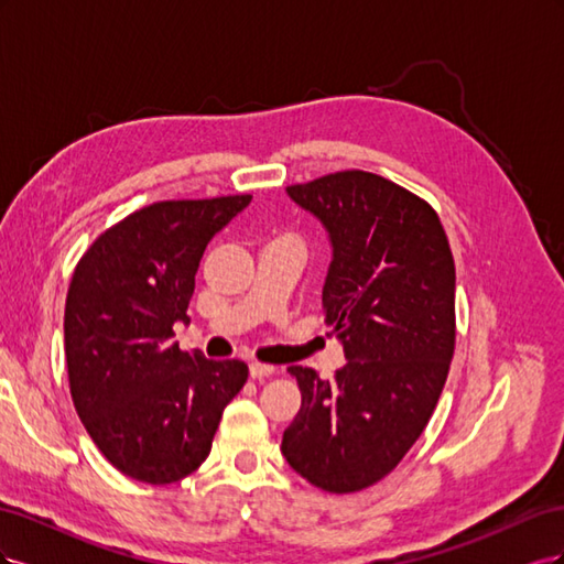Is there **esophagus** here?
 Returning a JSON list of instances; mask_svg holds the SVG:
<instances>
[{"instance_id": "obj_1", "label": "esophagus", "mask_w": 564, "mask_h": 564, "mask_svg": "<svg viewBox=\"0 0 564 564\" xmlns=\"http://www.w3.org/2000/svg\"><path fill=\"white\" fill-rule=\"evenodd\" d=\"M249 373H251V379H265V377H272V373H275V367L263 365V362H251Z\"/></svg>"}]
</instances>
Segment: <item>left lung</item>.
I'll list each match as a JSON object with an SVG mask.
<instances>
[{"instance_id": "8db88e82", "label": "left lung", "mask_w": 564, "mask_h": 564, "mask_svg": "<svg viewBox=\"0 0 564 564\" xmlns=\"http://www.w3.org/2000/svg\"><path fill=\"white\" fill-rule=\"evenodd\" d=\"M329 230L324 322L348 362L322 381L289 367L301 409L282 454L329 494L377 485L412 449L445 388L456 344V270L435 209L383 176L346 169L286 187Z\"/></svg>"}]
</instances>
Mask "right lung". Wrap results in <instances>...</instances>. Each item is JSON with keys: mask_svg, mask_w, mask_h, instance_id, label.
<instances>
[{"mask_svg": "<svg viewBox=\"0 0 564 564\" xmlns=\"http://www.w3.org/2000/svg\"><path fill=\"white\" fill-rule=\"evenodd\" d=\"M251 195L164 199L100 232L65 299V362L84 429L133 480L172 485L202 466L242 360H207L172 344L187 322L195 272L212 237Z\"/></svg>", "mask_w": 564, "mask_h": 564, "instance_id": "right-lung-1", "label": "right lung"}]
</instances>
